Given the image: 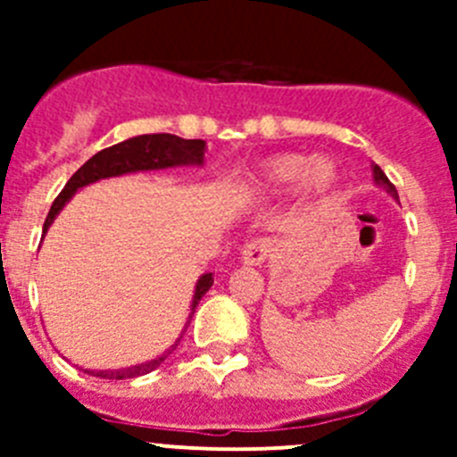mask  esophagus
<instances>
[{
    "label": "esophagus",
    "instance_id": "obj_1",
    "mask_svg": "<svg viewBox=\"0 0 457 457\" xmlns=\"http://www.w3.org/2000/svg\"><path fill=\"white\" fill-rule=\"evenodd\" d=\"M274 242L268 240V237H258V240H252L245 245V249H242V263L245 265H261L265 263V258L270 256V252H272Z\"/></svg>",
    "mask_w": 457,
    "mask_h": 457
}]
</instances>
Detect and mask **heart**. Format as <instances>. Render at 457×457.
Returning <instances> with one entry per match:
<instances>
[{
    "instance_id": "b5f03b06",
    "label": "heart",
    "mask_w": 457,
    "mask_h": 457,
    "mask_svg": "<svg viewBox=\"0 0 457 457\" xmlns=\"http://www.w3.org/2000/svg\"><path fill=\"white\" fill-rule=\"evenodd\" d=\"M300 183L311 196H322L337 183V164L327 155L306 157L300 153H281L265 160L249 179V189L258 196H277Z\"/></svg>"
}]
</instances>
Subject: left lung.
I'll return each instance as SVG.
<instances>
[{"label":"left lung","mask_w":457,"mask_h":457,"mask_svg":"<svg viewBox=\"0 0 457 457\" xmlns=\"http://www.w3.org/2000/svg\"><path fill=\"white\" fill-rule=\"evenodd\" d=\"M370 169H373L375 185H379V187H382V189H386V194H391L394 199H398V192H395V187H394V185H391V180L385 176V171H382V169H379L378 164H373V167H370Z\"/></svg>","instance_id":"left-lung-1"}]
</instances>
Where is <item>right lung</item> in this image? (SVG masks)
<instances>
[{
    "instance_id": "add662e5",
    "label": "right lung",
    "mask_w": 457,
    "mask_h": 457,
    "mask_svg": "<svg viewBox=\"0 0 457 457\" xmlns=\"http://www.w3.org/2000/svg\"><path fill=\"white\" fill-rule=\"evenodd\" d=\"M204 153H205V141L204 139H183V137L176 135H139L132 137V139H125L120 144L104 148V151L96 153L91 160L82 164L78 171L72 173L71 180L66 183V187L62 189V194L56 196L54 204H52L50 212H47V220L43 224V233H47V228L52 226L54 217L63 210V205L75 196V192L87 185L96 183V180L103 179H114V176H123V173H137V171H157V169H171V167H201L204 164ZM212 286V272L201 274L196 286H194L192 304H189V318L185 322L183 332L187 329L189 320L194 316V309L199 304V300ZM183 338V334L179 337V341ZM179 341L173 343L171 348L167 350L160 357L151 359L146 364H137L130 369H112V370H88L96 378H107V379H128V378H139V375H146L151 370H155L157 366L162 364L164 359L171 354V350H176Z\"/></svg>"
}]
</instances>
